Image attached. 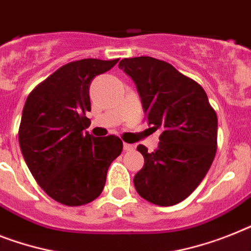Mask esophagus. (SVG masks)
I'll use <instances>...</instances> for the list:
<instances>
[{"label":"esophagus","mask_w":251,"mask_h":251,"mask_svg":"<svg viewBox=\"0 0 251 251\" xmlns=\"http://www.w3.org/2000/svg\"><path fill=\"white\" fill-rule=\"evenodd\" d=\"M123 149H124V151H132V150H134V146L130 144H124Z\"/></svg>","instance_id":"34e87169"}]
</instances>
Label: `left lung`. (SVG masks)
<instances>
[{"label":"left lung","instance_id":"1","mask_svg":"<svg viewBox=\"0 0 251 251\" xmlns=\"http://www.w3.org/2000/svg\"><path fill=\"white\" fill-rule=\"evenodd\" d=\"M119 69L136 84L149 126L161 129L155 151L138 145L145 164L133 178L136 191L160 206L178 204L200 185L214 160L217 114L202 87L171 64L140 56L123 59Z\"/></svg>","mask_w":251,"mask_h":251}]
</instances>
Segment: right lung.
Here are the masks:
<instances>
[{"label": "right lung", "instance_id": "right-lung-1", "mask_svg": "<svg viewBox=\"0 0 251 251\" xmlns=\"http://www.w3.org/2000/svg\"><path fill=\"white\" fill-rule=\"evenodd\" d=\"M118 59H83L66 64L28 96L19 144L29 171L50 198L68 206L99 198L111 161L123 150L117 136L93 137L88 127L90 86Z\"/></svg>", "mask_w": 251, "mask_h": 251}]
</instances>
